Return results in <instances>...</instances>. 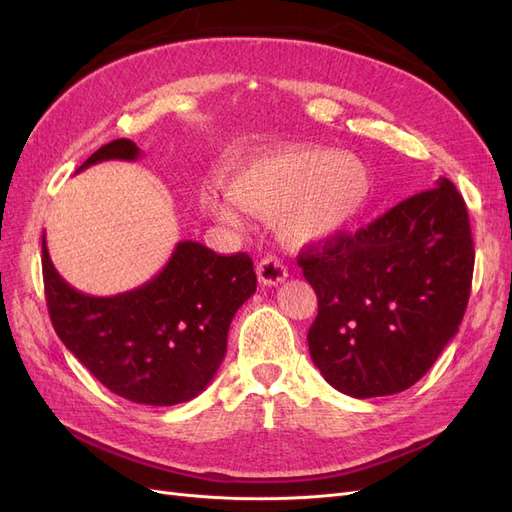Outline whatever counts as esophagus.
Returning <instances> with one entry per match:
<instances>
[{"label":"esophagus","mask_w":512,"mask_h":512,"mask_svg":"<svg viewBox=\"0 0 512 512\" xmlns=\"http://www.w3.org/2000/svg\"><path fill=\"white\" fill-rule=\"evenodd\" d=\"M256 273H258V282L262 286H277V284H282L286 277H288V269L284 267V262L273 258V256L262 258L258 262Z\"/></svg>","instance_id":"obj_1"}]
</instances>
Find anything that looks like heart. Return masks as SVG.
<instances>
[{"label": "heart", "instance_id": "b5f03b06", "mask_svg": "<svg viewBox=\"0 0 512 512\" xmlns=\"http://www.w3.org/2000/svg\"><path fill=\"white\" fill-rule=\"evenodd\" d=\"M365 164L348 151L292 147L241 166L228 179V192L209 188L203 209L218 222L241 228L243 211L262 220L277 215L282 237L292 245L329 241L342 235L363 211L369 196Z\"/></svg>", "mask_w": 512, "mask_h": 512}]
</instances>
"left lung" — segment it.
<instances>
[{
	"mask_svg": "<svg viewBox=\"0 0 512 512\" xmlns=\"http://www.w3.org/2000/svg\"><path fill=\"white\" fill-rule=\"evenodd\" d=\"M299 267L318 297L309 354L356 399L410 389L466 314L474 245L468 209L446 177L354 235L307 247Z\"/></svg>",
	"mask_w": 512,
	"mask_h": 512,
	"instance_id": "8db88e82",
	"label": "left lung"
}]
</instances>
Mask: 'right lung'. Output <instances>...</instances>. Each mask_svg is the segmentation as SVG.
Wrapping results in <instances>:
<instances>
[{"label":"right lung","instance_id":"1","mask_svg":"<svg viewBox=\"0 0 512 512\" xmlns=\"http://www.w3.org/2000/svg\"><path fill=\"white\" fill-rule=\"evenodd\" d=\"M141 158L128 138L100 147L76 173L106 160ZM42 275L55 333L108 391L145 406H175L203 393L224 361L237 309L256 292L247 254L220 256L179 241L164 269L115 297L72 288L42 235Z\"/></svg>","mask_w":512,"mask_h":512}]
</instances>
